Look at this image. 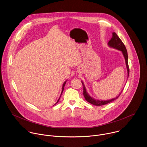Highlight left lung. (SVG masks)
Returning <instances> with one entry per match:
<instances>
[{
    "label": "left lung",
    "instance_id": "1",
    "mask_svg": "<svg viewBox=\"0 0 147 147\" xmlns=\"http://www.w3.org/2000/svg\"><path fill=\"white\" fill-rule=\"evenodd\" d=\"M108 45L109 46H110L111 47H114L115 49H117L120 51H122V53H123L124 57H125V62H126V66H127V71H128V78L129 77V65H128V53H127V49L125 47V46L124 45V44L123 43V42H122V40L120 39V38L118 36V35L115 33V32H113V36L112 38H111V39L108 42ZM82 85H83V88H84V90H83V94L84 96L85 99L89 103L94 105H96V106H101V105H104L105 104H107L108 103H110L112 101H113L114 100H115L116 99L118 98L120 96V94H119V96H118L117 97H116V98L109 100H107V101H100V100H96L93 98H92L87 93L85 88L84 86V85L83 84V82H82Z\"/></svg>",
    "mask_w": 147,
    "mask_h": 147
}]
</instances>
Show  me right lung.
Returning <instances> with one entry per match:
<instances>
[{
    "instance_id": "1",
    "label": "right lung",
    "mask_w": 147,
    "mask_h": 147,
    "mask_svg": "<svg viewBox=\"0 0 147 147\" xmlns=\"http://www.w3.org/2000/svg\"><path fill=\"white\" fill-rule=\"evenodd\" d=\"M66 82H65V83H64V84H63V86H62V93H61V94H62V92H63V89H64V86H65V84H66ZM59 99H58V101H57V103H58V101H59ZM57 103H56V104H57Z\"/></svg>"
}]
</instances>
